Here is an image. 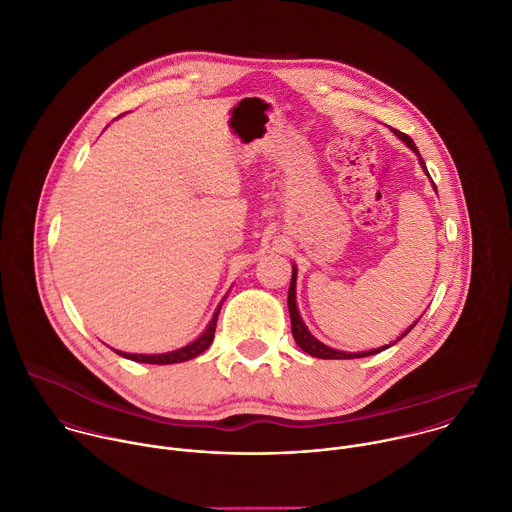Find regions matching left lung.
I'll use <instances>...</instances> for the list:
<instances>
[{"mask_svg":"<svg viewBox=\"0 0 512 512\" xmlns=\"http://www.w3.org/2000/svg\"><path fill=\"white\" fill-rule=\"evenodd\" d=\"M395 135L399 137V139H403L409 148L419 156V152H417V148H415V143H413V139L409 137V135H405V133H401V131H395ZM419 164H421V168H423V172H427V168H425V162H423V158L419 156ZM433 188H435V184H433ZM296 279H298V269H296V265H294V273H291V283H289V291H287V308H289V318H291V334H294V340L298 342V346L304 350V352H308L310 356H316V358H362V356H371V354H377V352H381V350H385V348H389V346H393L395 342H399L401 338H405L411 330H413V326L419 322V320H415L395 342H391V344H385V346H381V348H373V350H364V352H342V350H336V348H330V346H326V344H322L320 340H316L312 334H310V330L306 328V324H304V320H302V316H300V310H298V304H296Z\"/></svg>","mask_w":512,"mask_h":512,"instance_id":"obj_1","label":"left lung"}]
</instances>
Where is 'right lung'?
Listing matches in <instances>:
<instances>
[{"instance_id": "right-lung-1", "label": "right lung", "mask_w": 512, "mask_h": 512, "mask_svg": "<svg viewBox=\"0 0 512 512\" xmlns=\"http://www.w3.org/2000/svg\"><path fill=\"white\" fill-rule=\"evenodd\" d=\"M218 312H221V308H216L210 324L206 326V330L190 344L178 348V350H172V352H164V354H131V352H121V350H115L117 354H121L123 358H129V360H135V362H148V364H174V362H184V360H190L198 354H202L214 340V330H216V320H218Z\"/></svg>"}]
</instances>
